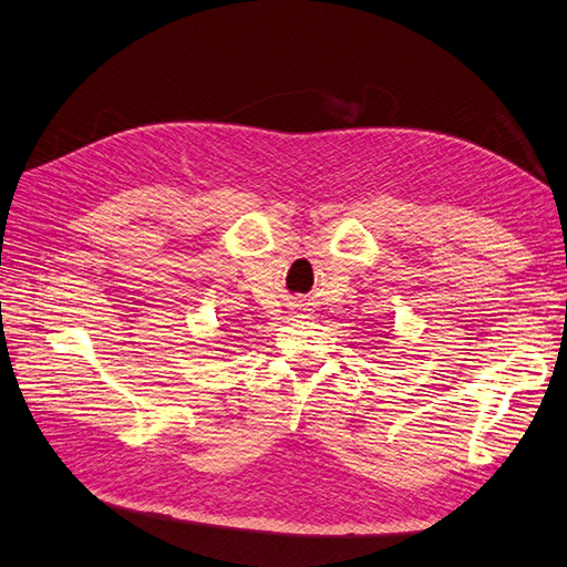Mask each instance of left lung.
I'll return each instance as SVG.
<instances>
[{"mask_svg": "<svg viewBox=\"0 0 567 567\" xmlns=\"http://www.w3.org/2000/svg\"><path fill=\"white\" fill-rule=\"evenodd\" d=\"M381 339H389L391 341V333H381Z\"/></svg>", "mask_w": 567, "mask_h": 567, "instance_id": "obj_1", "label": "left lung"}]
</instances>
